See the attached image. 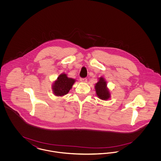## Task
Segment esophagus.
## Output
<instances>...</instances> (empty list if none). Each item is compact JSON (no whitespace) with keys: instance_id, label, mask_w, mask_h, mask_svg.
<instances>
[{"instance_id":"34e87169","label":"esophagus","mask_w":161,"mask_h":161,"mask_svg":"<svg viewBox=\"0 0 161 161\" xmlns=\"http://www.w3.org/2000/svg\"><path fill=\"white\" fill-rule=\"evenodd\" d=\"M80 81H81V82H84V83H85V82L87 81L86 78H80Z\"/></svg>"}]
</instances>
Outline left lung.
<instances>
[{
  "mask_svg": "<svg viewBox=\"0 0 161 161\" xmlns=\"http://www.w3.org/2000/svg\"><path fill=\"white\" fill-rule=\"evenodd\" d=\"M95 87L97 95L100 99L107 100L110 98V93L107 88V83L103 78L101 77L99 78V81Z\"/></svg>",
  "mask_w": 161,
  "mask_h": 161,
  "instance_id": "8db88e82",
  "label": "left lung"
}]
</instances>
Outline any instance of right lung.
<instances>
[{
	"label": "right lung",
	"instance_id": "1",
	"mask_svg": "<svg viewBox=\"0 0 161 161\" xmlns=\"http://www.w3.org/2000/svg\"><path fill=\"white\" fill-rule=\"evenodd\" d=\"M74 83V79L68 78L65 74H62L53 84V89L54 94L60 97L66 95Z\"/></svg>",
	"mask_w": 161,
	"mask_h": 161
}]
</instances>
